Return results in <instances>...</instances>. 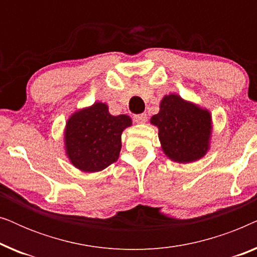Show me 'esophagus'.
<instances>
[{"instance_id":"esophagus-1","label":"esophagus","mask_w":257,"mask_h":257,"mask_svg":"<svg viewBox=\"0 0 257 257\" xmlns=\"http://www.w3.org/2000/svg\"><path fill=\"white\" fill-rule=\"evenodd\" d=\"M135 120L138 122V124H144L147 120V114L146 113H142V114H136L135 115Z\"/></svg>"}]
</instances>
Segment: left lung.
Instances as JSON below:
<instances>
[{"mask_svg":"<svg viewBox=\"0 0 257 257\" xmlns=\"http://www.w3.org/2000/svg\"><path fill=\"white\" fill-rule=\"evenodd\" d=\"M150 121L158 127L164 154L174 163H194L210 149L213 135L210 111L177 93L163 97L159 112L152 115Z\"/></svg>","mask_w":257,"mask_h":257,"instance_id":"obj_1","label":"left lung"}]
</instances>
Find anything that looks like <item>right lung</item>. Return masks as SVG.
Masks as SVG:
<instances>
[{"instance_id": "right-lung-1", "label": "right lung", "mask_w": 257, "mask_h": 257, "mask_svg": "<svg viewBox=\"0 0 257 257\" xmlns=\"http://www.w3.org/2000/svg\"><path fill=\"white\" fill-rule=\"evenodd\" d=\"M131 126L130 115H112L106 103L94 101L66 120L63 132L65 156L84 173L103 171L118 160L122 131Z\"/></svg>"}]
</instances>
